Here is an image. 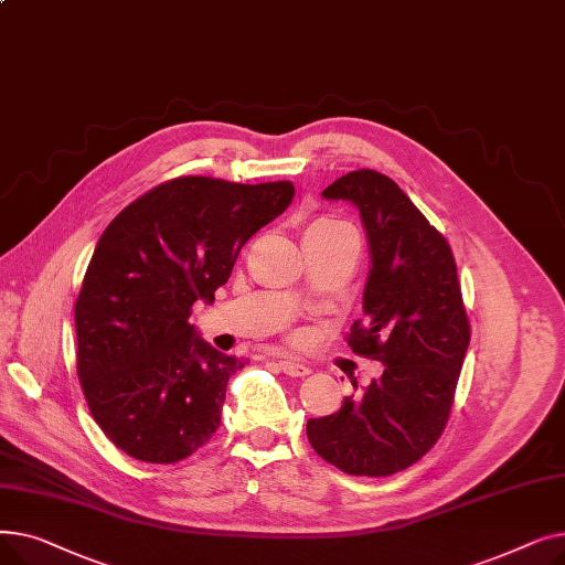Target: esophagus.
<instances>
[{
	"instance_id": "1",
	"label": "esophagus",
	"mask_w": 565,
	"mask_h": 565,
	"mask_svg": "<svg viewBox=\"0 0 565 565\" xmlns=\"http://www.w3.org/2000/svg\"><path fill=\"white\" fill-rule=\"evenodd\" d=\"M279 369L290 377H305L311 373V369L298 360H279Z\"/></svg>"
}]
</instances>
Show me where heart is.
<instances>
[{
  "label": "heart",
  "mask_w": 565,
  "mask_h": 565,
  "mask_svg": "<svg viewBox=\"0 0 565 565\" xmlns=\"http://www.w3.org/2000/svg\"><path fill=\"white\" fill-rule=\"evenodd\" d=\"M337 226H348V224L337 222V220H318V222L311 224L309 228H337Z\"/></svg>",
  "instance_id": "1"
}]
</instances>
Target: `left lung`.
<instances>
[{"label":"left lung","mask_w":565,"mask_h":565,"mask_svg":"<svg viewBox=\"0 0 565 565\" xmlns=\"http://www.w3.org/2000/svg\"><path fill=\"white\" fill-rule=\"evenodd\" d=\"M322 199L360 211L371 247L364 318L348 345L384 371L339 412L307 422L313 451L352 477H390L417 462L447 426L469 345L449 243L384 173L341 175Z\"/></svg>","instance_id":"1"}]
</instances>
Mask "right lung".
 Returning <instances> with one entry per match:
<instances>
[{
    "instance_id": "right-lung-1",
    "label": "right lung",
    "mask_w": 565,
    "mask_h": 565,
    "mask_svg": "<svg viewBox=\"0 0 565 565\" xmlns=\"http://www.w3.org/2000/svg\"><path fill=\"white\" fill-rule=\"evenodd\" d=\"M288 181L241 185L183 175L118 213L75 302L77 375L96 424L141 462L192 456L222 422L228 377L245 362L188 322L215 302L249 237L279 217Z\"/></svg>"
}]
</instances>
